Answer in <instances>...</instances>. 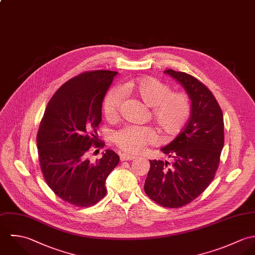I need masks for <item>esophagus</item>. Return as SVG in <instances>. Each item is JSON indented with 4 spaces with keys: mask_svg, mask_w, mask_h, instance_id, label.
Wrapping results in <instances>:
<instances>
[{
    "mask_svg": "<svg viewBox=\"0 0 255 255\" xmlns=\"http://www.w3.org/2000/svg\"><path fill=\"white\" fill-rule=\"evenodd\" d=\"M134 158H136L135 155H131V154H127V153H121L120 154V159L122 161H124V160H132Z\"/></svg>",
    "mask_w": 255,
    "mask_h": 255,
    "instance_id": "esophagus-1",
    "label": "esophagus"
}]
</instances>
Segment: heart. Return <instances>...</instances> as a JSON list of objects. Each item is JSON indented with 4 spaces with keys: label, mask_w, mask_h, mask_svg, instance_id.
I'll list each match as a JSON object with an SVG mask.
<instances>
[{
    "label": "heart",
    "mask_w": 255,
    "mask_h": 255,
    "mask_svg": "<svg viewBox=\"0 0 255 255\" xmlns=\"http://www.w3.org/2000/svg\"><path fill=\"white\" fill-rule=\"evenodd\" d=\"M125 93L139 99L152 108V118L164 137L173 138L185 126L190 113L191 102L185 93H172L168 85L153 77L129 81L123 86ZM123 102L118 89L110 90L103 101V112L107 119L117 117ZM155 131L150 127L127 125L116 131L113 141L117 147L128 153H138L148 145L157 142Z\"/></svg>",
    "instance_id": "b5f03b06"
}]
</instances>
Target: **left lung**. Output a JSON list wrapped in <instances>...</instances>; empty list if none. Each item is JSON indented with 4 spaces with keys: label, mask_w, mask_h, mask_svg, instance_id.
<instances>
[{
    "label": "left lung",
    "mask_w": 255,
    "mask_h": 255,
    "mask_svg": "<svg viewBox=\"0 0 255 255\" xmlns=\"http://www.w3.org/2000/svg\"><path fill=\"white\" fill-rule=\"evenodd\" d=\"M191 101L190 118L178 136L160 151L174 161L150 160L146 194L158 205L178 208L198 197L214 179L224 147V117L211 91L194 78L171 69Z\"/></svg>",
    "instance_id": "left-lung-1"
}]
</instances>
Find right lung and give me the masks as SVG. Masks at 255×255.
<instances>
[{
  "instance_id": "obj_1",
  "label": "right lung",
  "mask_w": 255,
  "mask_h": 255,
  "mask_svg": "<svg viewBox=\"0 0 255 255\" xmlns=\"http://www.w3.org/2000/svg\"><path fill=\"white\" fill-rule=\"evenodd\" d=\"M116 75L107 70L82 73L61 86L46 106L36 137L40 168L52 191L67 203H98L106 194L107 176L119 162L112 150L95 161L88 158L92 147L104 146L97 129Z\"/></svg>"
}]
</instances>
